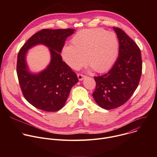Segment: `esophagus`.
Here are the masks:
<instances>
[{
  "label": "esophagus",
  "instance_id": "obj_1",
  "mask_svg": "<svg viewBox=\"0 0 157 157\" xmlns=\"http://www.w3.org/2000/svg\"><path fill=\"white\" fill-rule=\"evenodd\" d=\"M78 79L79 80V81H82V80H83L86 76H85V75H82V74H78Z\"/></svg>",
  "mask_w": 157,
  "mask_h": 157
}]
</instances>
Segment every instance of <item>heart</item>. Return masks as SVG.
<instances>
[{"label": "heart", "mask_w": 157, "mask_h": 157, "mask_svg": "<svg viewBox=\"0 0 157 157\" xmlns=\"http://www.w3.org/2000/svg\"><path fill=\"white\" fill-rule=\"evenodd\" d=\"M72 45L66 44L62 50L64 61L74 70L86 61L96 71L102 73L114 64L119 53L116 35L101 29H85L76 33L71 39Z\"/></svg>", "instance_id": "1"}]
</instances>
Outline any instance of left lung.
<instances>
[{
    "label": "left lung",
    "mask_w": 157,
    "mask_h": 157,
    "mask_svg": "<svg viewBox=\"0 0 157 157\" xmlns=\"http://www.w3.org/2000/svg\"><path fill=\"white\" fill-rule=\"evenodd\" d=\"M119 43V57L107 73L94 77L96 89L93 96L105 109L124 104L137 89L142 75L140 50L122 30L113 27Z\"/></svg>",
    "instance_id": "obj_1"
}]
</instances>
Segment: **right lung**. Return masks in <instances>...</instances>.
<instances>
[{
  "instance_id": "1",
  "label": "right lung",
  "mask_w": 157,
  "mask_h": 157,
  "mask_svg": "<svg viewBox=\"0 0 157 157\" xmlns=\"http://www.w3.org/2000/svg\"><path fill=\"white\" fill-rule=\"evenodd\" d=\"M75 29H43L32 35L20 48L17 63V73L21 90L33 106L47 112L61 109L68 98L71 89L78 82L76 74L60 55L67 37ZM38 44L48 46L52 59L50 64L38 74L28 69L25 55L28 50Z\"/></svg>"
}]
</instances>
